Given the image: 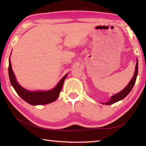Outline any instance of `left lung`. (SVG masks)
Returning a JSON list of instances; mask_svg holds the SVG:
<instances>
[{"mask_svg": "<svg viewBox=\"0 0 146 146\" xmlns=\"http://www.w3.org/2000/svg\"><path fill=\"white\" fill-rule=\"evenodd\" d=\"M138 59L137 60V64H136V67H135V71L134 73V76L132 78L131 80L129 82V83L128 84V85L125 87L122 91H121L120 92L116 94V95L112 96L111 97V100L109 101V102H107L106 103H104L102 104H106V105H110V104H113L115 102H118L120 100H122L126 96L130 93V91H131V90L134 86L135 82H136V79H137V75H138Z\"/></svg>", "mask_w": 146, "mask_h": 146, "instance_id": "8db88e82", "label": "left lung"}]
</instances>
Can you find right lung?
<instances>
[{"label":"right lung","mask_w":146,"mask_h":146,"mask_svg":"<svg viewBox=\"0 0 146 146\" xmlns=\"http://www.w3.org/2000/svg\"><path fill=\"white\" fill-rule=\"evenodd\" d=\"M8 72L10 82L17 94L24 101H26L29 104L33 106L47 104L53 102L57 99L60 95L62 88L64 80L68 76V74H66L60 80L57 86L51 90L46 91H29L21 87L17 83L13 71L11 69L10 59H9Z\"/></svg>","instance_id":"right-lung-1"}]
</instances>
